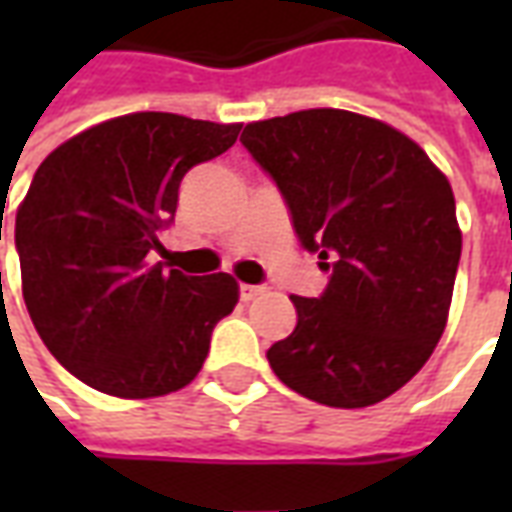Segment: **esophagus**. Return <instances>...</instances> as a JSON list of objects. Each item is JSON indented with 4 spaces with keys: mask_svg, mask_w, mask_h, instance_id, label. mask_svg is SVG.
Returning <instances> with one entry per match:
<instances>
[{
    "mask_svg": "<svg viewBox=\"0 0 512 512\" xmlns=\"http://www.w3.org/2000/svg\"><path fill=\"white\" fill-rule=\"evenodd\" d=\"M263 290H266L263 285H241V299H244V301L257 299V296H260Z\"/></svg>",
    "mask_w": 512,
    "mask_h": 512,
    "instance_id": "esophagus-1",
    "label": "esophagus"
}]
</instances>
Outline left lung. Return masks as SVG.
Returning a JSON list of instances; mask_svg holds the SVG:
<instances>
[{"label":"left lung","mask_w":512,"mask_h":512,"mask_svg":"<svg viewBox=\"0 0 512 512\" xmlns=\"http://www.w3.org/2000/svg\"><path fill=\"white\" fill-rule=\"evenodd\" d=\"M241 142L332 271L318 299L290 296L299 321L268 348L271 370L332 408L395 395L447 326L461 260L450 180L414 139L345 109L249 123Z\"/></svg>","instance_id":"obj_1"}]
</instances>
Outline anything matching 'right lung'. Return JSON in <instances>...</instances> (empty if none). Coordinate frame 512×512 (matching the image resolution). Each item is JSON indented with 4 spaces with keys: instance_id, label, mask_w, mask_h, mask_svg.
I'll list each match as a JSON object with an SVG mask.
<instances>
[{
    "instance_id": "add662e5",
    "label": "right lung",
    "mask_w": 512,
    "mask_h": 512,
    "mask_svg": "<svg viewBox=\"0 0 512 512\" xmlns=\"http://www.w3.org/2000/svg\"><path fill=\"white\" fill-rule=\"evenodd\" d=\"M238 131L136 112L76 134L35 172L16 213L24 301L54 359L87 386L142 400L178 392L202 370L238 282L186 277L150 255L183 175L222 156Z\"/></svg>"
}]
</instances>
